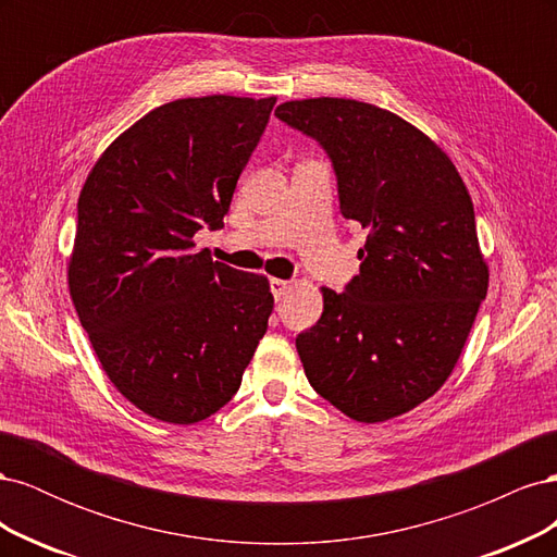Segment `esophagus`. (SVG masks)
Wrapping results in <instances>:
<instances>
[{
	"label": "esophagus",
	"instance_id": "obj_1",
	"mask_svg": "<svg viewBox=\"0 0 557 557\" xmlns=\"http://www.w3.org/2000/svg\"><path fill=\"white\" fill-rule=\"evenodd\" d=\"M272 295H274V299H283L285 295L290 293V288H293V283L290 281H285V278H272Z\"/></svg>",
	"mask_w": 557,
	"mask_h": 557
}]
</instances>
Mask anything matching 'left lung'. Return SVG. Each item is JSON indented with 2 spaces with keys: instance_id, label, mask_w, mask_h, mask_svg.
I'll use <instances>...</instances> for the list:
<instances>
[{
  "instance_id": "8db88e82",
  "label": "left lung",
  "mask_w": 557,
  "mask_h": 557,
  "mask_svg": "<svg viewBox=\"0 0 557 557\" xmlns=\"http://www.w3.org/2000/svg\"><path fill=\"white\" fill-rule=\"evenodd\" d=\"M276 115L327 150L342 215L367 230L360 274L344 293L320 288L299 360L332 407L383 423L440 391L474 325L491 276L474 205L444 150L393 111L313 97Z\"/></svg>"
}]
</instances>
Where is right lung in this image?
Wrapping results in <instances>:
<instances>
[{
    "instance_id": "1",
    "label": "right lung",
    "mask_w": 557,
    "mask_h": 557,
    "mask_svg": "<svg viewBox=\"0 0 557 557\" xmlns=\"http://www.w3.org/2000/svg\"><path fill=\"white\" fill-rule=\"evenodd\" d=\"M276 97H185L148 111L90 170L66 267L83 330L144 413L193 425L239 391L274 295L195 250L223 227Z\"/></svg>"
}]
</instances>
